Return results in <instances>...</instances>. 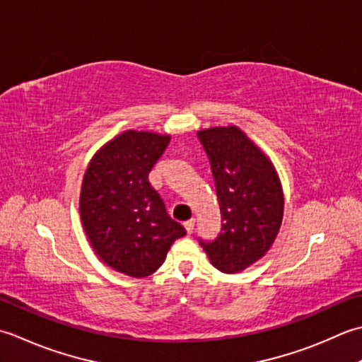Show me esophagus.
Masks as SVG:
<instances>
[{
    "mask_svg": "<svg viewBox=\"0 0 362 362\" xmlns=\"http://www.w3.org/2000/svg\"><path fill=\"white\" fill-rule=\"evenodd\" d=\"M184 228H186L187 234H192V233H194V228H195V218H190V220H187V222L184 223Z\"/></svg>",
    "mask_w": 362,
    "mask_h": 362,
    "instance_id": "1",
    "label": "esophagus"
}]
</instances>
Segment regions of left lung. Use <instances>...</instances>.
Wrapping results in <instances>:
<instances>
[{"label": "left lung", "mask_w": 362, "mask_h": 362, "mask_svg": "<svg viewBox=\"0 0 362 362\" xmlns=\"http://www.w3.org/2000/svg\"><path fill=\"white\" fill-rule=\"evenodd\" d=\"M209 159L222 225L216 239H198L223 274L247 269L269 252L283 222L278 175L261 150L235 127L197 132Z\"/></svg>", "instance_id": "left-lung-1"}]
</instances>
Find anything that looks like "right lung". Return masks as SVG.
Listing matches in <instances>:
<instances>
[{
	"instance_id": "1",
	"label": "right lung",
	"mask_w": 362,
	"mask_h": 362,
	"mask_svg": "<svg viewBox=\"0 0 362 362\" xmlns=\"http://www.w3.org/2000/svg\"><path fill=\"white\" fill-rule=\"evenodd\" d=\"M168 142V136L127 131L95 154L84 175L79 211L87 238L101 259L124 275H151L172 243L186 235L148 181Z\"/></svg>"
}]
</instances>
